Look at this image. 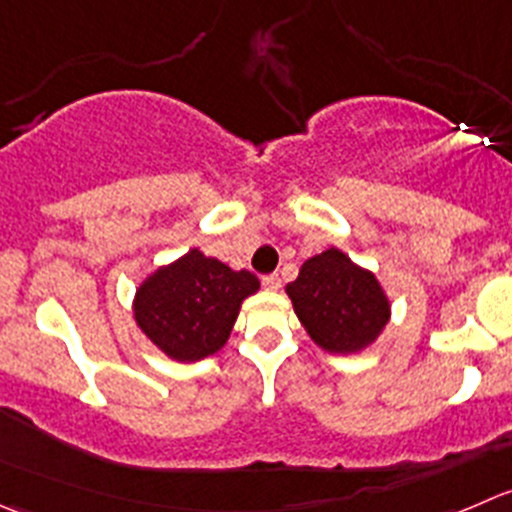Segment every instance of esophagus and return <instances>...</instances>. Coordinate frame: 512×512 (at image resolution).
Returning <instances> with one entry per match:
<instances>
[{"label": "esophagus", "mask_w": 512, "mask_h": 512, "mask_svg": "<svg viewBox=\"0 0 512 512\" xmlns=\"http://www.w3.org/2000/svg\"><path fill=\"white\" fill-rule=\"evenodd\" d=\"M262 285H265L267 290H280V275H277V272H270V275L262 277Z\"/></svg>", "instance_id": "obj_1"}]
</instances>
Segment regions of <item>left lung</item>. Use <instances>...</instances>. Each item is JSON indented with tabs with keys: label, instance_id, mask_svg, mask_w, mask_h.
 <instances>
[{
	"label": "left lung",
	"instance_id": "left-lung-1",
	"mask_svg": "<svg viewBox=\"0 0 512 512\" xmlns=\"http://www.w3.org/2000/svg\"><path fill=\"white\" fill-rule=\"evenodd\" d=\"M287 295L307 335L335 355L367 347L390 320V302L375 275L335 247L310 257Z\"/></svg>",
	"mask_w": 512,
	"mask_h": 512
}]
</instances>
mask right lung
Instances as JSON below:
<instances>
[{
    "label": "right lung",
    "mask_w": 512,
    "mask_h": 512,
    "mask_svg": "<svg viewBox=\"0 0 512 512\" xmlns=\"http://www.w3.org/2000/svg\"><path fill=\"white\" fill-rule=\"evenodd\" d=\"M257 287L252 272L190 250L147 277L135 297V320L172 360L195 362L225 345L242 300Z\"/></svg>",
    "instance_id": "add662e5"
}]
</instances>
